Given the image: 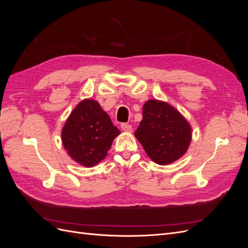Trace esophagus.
I'll list each match as a JSON object with an SVG mask.
<instances>
[{
  "label": "esophagus",
  "instance_id": "esophagus-1",
  "mask_svg": "<svg viewBox=\"0 0 248 248\" xmlns=\"http://www.w3.org/2000/svg\"><path fill=\"white\" fill-rule=\"evenodd\" d=\"M121 128H122V130H124L126 132H131L132 131V126L130 124H127V123H122Z\"/></svg>",
  "mask_w": 248,
  "mask_h": 248
}]
</instances>
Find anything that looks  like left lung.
<instances>
[{"label": "left lung", "instance_id": "1", "mask_svg": "<svg viewBox=\"0 0 248 248\" xmlns=\"http://www.w3.org/2000/svg\"><path fill=\"white\" fill-rule=\"evenodd\" d=\"M134 136L150 158L163 166L184 155L191 140V128L170 104L149 100L142 108V120Z\"/></svg>", "mask_w": 248, "mask_h": 248}]
</instances>
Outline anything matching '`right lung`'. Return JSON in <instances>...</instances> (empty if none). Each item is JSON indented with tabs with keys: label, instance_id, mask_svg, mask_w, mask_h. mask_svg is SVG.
<instances>
[{
	"label": "right lung",
	"instance_id": "obj_1",
	"mask_svg": "<svg viewBox=\"0 0 248 248\" xmlns=\"http://www.w3.org/2000/svg\"><path fill=\"white\" fill-rule=\"evenodd\" d=\"M120 133L99 103L87 99L73 109L62 130L64 148L73 160L94 167L106 158L111 142Z\"/></svg>",
	"mask_w": 248,
	"mask_h": 248
}]
</instances>
